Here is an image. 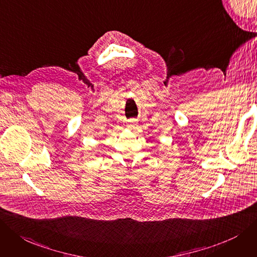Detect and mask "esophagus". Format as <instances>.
I'll return each mask as SVG.
<instances>
[{"mask_svg":"<svg viewBox=\"0 0 257 257\" xmlns=\"http://www.w3.org/2000/svg\"><path fill=\"white\" fill-rule=\"evenodd\" d=\"M134 124H135V121H134V120H131V121H128V125H127V127H128V128L134 127Z\"/></svg>","mask_w":257,"mask_h":257,"instance_id":"1","label":"esophagus"}]
</instances>
